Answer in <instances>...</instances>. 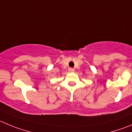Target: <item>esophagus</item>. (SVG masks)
<instances>
[{
  "label": "esophagus",
  "mask_w": 132,
  "mask_h": 132,
  "mask_svg": "<svg viewBox=\"0 0 132 132\" xmlns=\"http://www.w3.org/2000/svg\"><path fill=\"white\" fill-rule=\"evenodd\" d=\"M69 71L70 72H75V69L72 68H69Z\"/></svg>",
  "instance_id": "34e87169"
}]
</instances>
